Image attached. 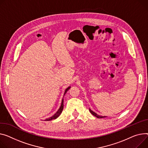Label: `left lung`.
Returning <instances> with one entry per match:
<instances>
[{
    "instance_id": "obj_1",
    "label": "left lung",
    "mask_w": 148,
    "mask_h": 148,
    "mask_svg": "<svg viewBox=\"0 0 148 148\" xmlns=\"http://www.w3.org/2000/svg\"><path fill=\"white\" fill-rule=\"evenodd\" d=\"M89 111H90V113H91L92 115H93L94 116H95L96 117H97V119H102V118H105V117H106V116H101V115H99L97 114L96 113H95V112H93L92 110H91L90 109V108H89Z\"/></svg>"
}]
</instances>
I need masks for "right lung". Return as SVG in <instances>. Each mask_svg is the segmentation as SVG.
<instances>
[{
    "instance_id": "add662e5",
    "label": "right lung",
    "mask_w": 148,
    "mask_h": 148,
    "mask_svg": "<svg viewBox=\"0 0 148 148\" xmlns=\"http://www.w3.org/2000/svg\"><path fill=\"white\" fill-rule=\"evenodd\" d=\"M70 87H71L70 86H69L68 88H66L65 90V93H64V95H65L66 94V93L67 92V91H68L69 89H70ZM63 108H64V98H62V102H61V105L60 108H59V110L57 111V112H56L53 115H52V116L48 118V119H46L45 121H51V120H55V119H57V118H58L59 116H60V115H61V114L62 113V110H63Z\"/></svg>"
}]
</instances>
